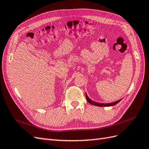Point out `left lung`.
<instances>
[{"mask_svg": "<svg viewBox=\"0 0 149 149\" xmlns=\"http://www.w3.org/2000/svg\"><path fill=\"white\" fill-rule=\"evenodd\" d=\"M86 100L87 101L91 104H93L94 106H100V107H107V106H115L116 104H117L119 102H120L121 101V100H118L117 101H115L114 102H111V103H106V104H103V103H99L97 102H94L93 101H92L91 99H89V97H88V96L87 95V94L86 93Z\"/></svg>", "mask_w": 149, "mask_h": 149, "instance_id": "left-lung-1", "label": "left lung"}]
</instances>
